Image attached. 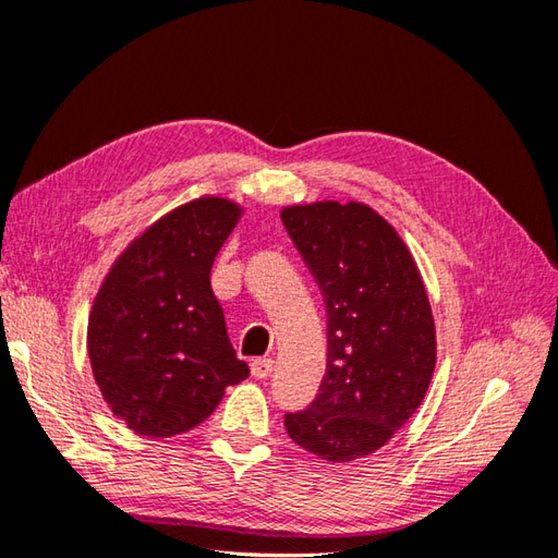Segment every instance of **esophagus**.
I'll use <instances>...</instances> for the list:
<instances>
[{"mask_svg": "<svg viewBox=\"0 0 558 558\" xmlns=\"http://www.w3.org/2000/svg\"><path fill=\"white\" fill-rule=\"evenodd\" d=\"M272 367H275L272 359H256V361H251V375L256 379H267L269 375H272Z\"/></svg>", "mask_w": 558, "mask_h": 558, "instance_id": "obj_1", "label": "esophagus"}]
</instances>
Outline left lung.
<instances>
[{
    "label": "left lung",
    "mask_w": 558,
    "mask_h": 558,
    "mask_svg": "<svg viewBox=\"0 0 558 558\" xmlns=\"http://www.w3.org/2000/svg\"><path fill=\"white\" fill-rule=\"evenodd\" d=\"M328 312V363L316 400L286 430L328 463L375 453L408 424L433 379L435 318L416 260L365 202L281 209Z\"/></svg>",
    "instance_id": "8db88e82"
}]
</instances>
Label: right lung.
Listing matches in <instances>:
<instances>
[{"mask_svg": "<svg viewBox=\"0 0 558 558\" xmlns=\"http://www.w3.org/2000/svg\"><path fill=\"white\" fill-rule=\"evenodd\" d=\"M240 202L199 195L144 228L99 283L88 359L107 408L146 437L189 433L248 377L211 291V265Z\"/></svg>", "mask_w": 558, "mask_h": 558, "instance_id": "obj_1", "label": "right lung"}]
</instances>
